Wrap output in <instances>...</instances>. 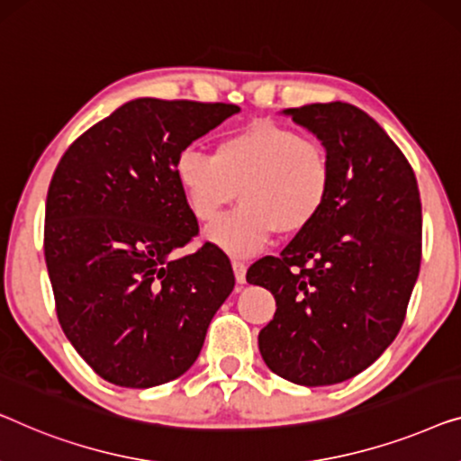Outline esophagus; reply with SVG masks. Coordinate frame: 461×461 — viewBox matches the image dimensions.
<instances>
[{"label": "esophagus", "instance_id": "esophagus-1", "mask_svg": "<svg viewBox=\"0 0 461 461\" xmlns=\"http://www.w3.org/2000/svg\"><path fill=\"white\" fill-rule=\"evenodd\" d=\"M232 270H235V278L239 285L245 283V272H247V266L241 259H232Z\"/></svg>", "mask_w": 461, "mask_h": 461}]
</instances>
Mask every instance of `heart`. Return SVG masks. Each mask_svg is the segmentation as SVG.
Masks as SVG:
<instances>
[{"label":"heart","instance_id":"obj_1","mask_svg":"<svg viewBox=\"0 0 461 461\" xmlns=\"http://www.w3.org/2000/svg\"><path fill=\"white\" fill-rule=\"evenodd\" d=\"M175 176L197 222H212L226 205L232 214L208 239L232 256H251L272 235L293 237L322 214L332 191V159L322 141L289 126L253 122L216 143L214 156L186 148L175 159Z\"/></svg>","mask_w":461,"mask_h":461}]
</instances>
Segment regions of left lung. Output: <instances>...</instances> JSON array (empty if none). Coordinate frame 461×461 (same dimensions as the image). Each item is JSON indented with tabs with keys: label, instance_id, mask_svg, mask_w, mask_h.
<instances>
[{
	"label": "left lung",
	"instance_id": "1",
	"mask_svg": "<svg viewBox=\"0 0 461 461\" xmlns=\"http://www.w3.org/2000/svg\"><path fill=\"white\" fill-rule=\"evenodd\" d=\"M285 114L326 145L332 191L308 230L247 270V283L276 299L259 353L291 383L337 384L402 329L422 259V203L410 162L366 112L330 102Z\"/></svg>",
	"mask_w": 461,
	"mask_h": 461
}]
</instances>
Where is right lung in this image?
<instances>
[{
    "label": "right lung",
    "mask_w": 461,
    "mask_h": 461,
    "mask_svg": "<svg viewBox=\"0 0 461 461\" xmlns=\"http://www.w3.org/2000/svg\"><path fill=\"white\" fill-rule=\"evenodd\" d=\"M241 110L141 97L85 131L53 172L43 249L64 335L95 375L148 389L195 362L235 286L175 176L178 153Z\"/></svg>",
    "instance_id": "1"
}]
</instances>
